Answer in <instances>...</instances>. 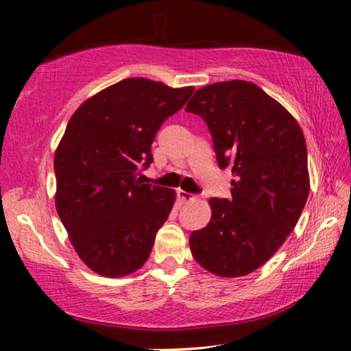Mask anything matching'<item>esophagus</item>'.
<instances>
[{
	"label": "esophagus",
	"mask_w": 351,
	"mask_h": 351,
	"mask_svg": "<svg viewBox=\"0 0 351 351\" xmlns=\"http://www.w3.org/2000/svg\"><path fill=\"white\" fill-rule=\"evenodd\" d=\"M178 198H180L181 203H190V201L197 199V195L184 192V190H178Z\"/></svg>",
	"instance_id": "obj_1"
}]
</instances>
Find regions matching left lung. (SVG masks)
<instances>
[{"instance_id":"left-lung-1","label":"left lung","mask_w":351,"mask_h":351,"mask_svg":"<svg viewBox=\"0 0 351 351\" xmlns=\"http://www.w3.org/2000/svg\"><path fill=\"white\" fill-rule=\"evenodd\" d=\"M186 111L204 119L218 167L235 176L232 199H209L212 218L190 235V251L212 274L247 276L283 245L305 207L304 132L287 108L246 80L199 88Z\"/></svg>"}]
</instances>
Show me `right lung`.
Segmentation results:
<instances>
[{
  "instance_id": "1",
  "label": "right lung",
  "mask_w": 351,
  "mask_h": 351,
  "mask_svg": "<svg viewBox=\"0 0 351 351\" xmlns=\"http://www.w3.org/2000/svg\"><path fill=\"white\" fill-rule=\"evenodd\" d=\"M192 93L193 86L132 77L71 116L54 156L56 207L77 255L97 274L128 276L150 257L176 193L144 184L141 170L153 162L162 122Z\"/></svg>"
}]
</instances>
